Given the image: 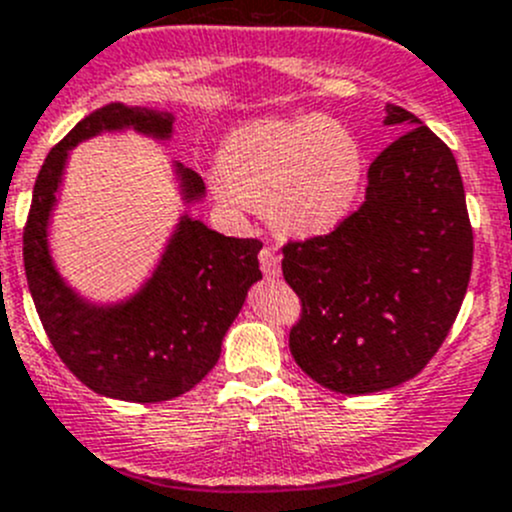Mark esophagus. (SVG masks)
<instances>
[{
    "label": "esophagus",
    "instance_id": "1",
    "mask_svg": "<svg viewBox=\"0 0 512 512\" xmlns=\"http://www.w3.org/2000/svg\"><path fill=\"white\" fill-rule=\"evenodd\" d=\"M259 264H261V271H264L269 279H276V276L281 274V259H279V253H276L274 248H261Z\"/></svg>",
    "mask_w": 512,
    "mask_h": 512
}]
</instances>
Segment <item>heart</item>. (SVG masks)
<instances>
[{
    "instance_id": "1",
    "label": "heart",
    "mask_w": 512,
    "mask_h": 512,
    "mask_svg": "<svg viewBox=\"0 0 512 512\" xmlns=\"http://www.w3.org/2000/svg\"><path fill=\"white\" fill-rule=\"evenodd\" d=\"M362 180V145L324 115L243 125L221 150V183L228 196L266 211L284 236L332 231L357 203Z\"/></svg>"
}]
</instances>
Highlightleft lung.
I'll return each instance as SVG.
<instances>
[{
	"instance_id": "8db88e82",
	"label": "left lung",
	"mask_w": 512,
	"mask_h": 512,
	"mask_svg": "<svg viewBox=\"0 0 512 512\" xmlns=\"http://www.w3.org/2000/svg\"><path fill=\"white\" fill-rule=\"evenodd\" d=\"M372 160L367 193L334 231L284 243L281 271L301 299L291 357L321 387L369 394L425 369L445 342L472 271V226L452 150L410 110Z\"/></svg>"
}]
</instances>
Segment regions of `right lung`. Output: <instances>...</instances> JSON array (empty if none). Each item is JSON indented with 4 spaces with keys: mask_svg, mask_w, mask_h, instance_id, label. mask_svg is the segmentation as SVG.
Here are the masks:
<instances>
[{
    "mask_svg": "<svg viewBox=\"0 0 512 512\" xmlns=\"http://www.w3.org/2000/svg\"><path fill=\"white\" fill-rule=\"evenodd\" d=\"M168 138L173 115L102 107L75 125L42 163L24 223V274L57 357L82 384L125 402H165L196 387L221 357V342L261 279L259 238H231L183 218L153 279L128 304L90 306L52 266L47 221L67 150L102 130L128 128ZM188 201L203 196L201 175L178 165Z\"/></svg>",
    "mask_w": 512,
    "mask_h": 512,
    "instance_id": "1",
    "label": "right lung"
}]
</instances>
